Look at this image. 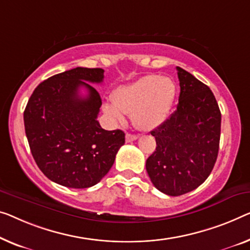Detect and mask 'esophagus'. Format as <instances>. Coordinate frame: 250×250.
Masks as SVG:
<instances>
[{
  "instance_id": "34e87169",
  "label": "esophagus",
  "mask_w": 250,
  "mask_h": 250,
  "mask_svg": "<svg viewBox=\"0 0 250 250\" xmlns=\"http://www.w3.org/2000/svg\"><path fill=\"white\" fill-rule=\"evenodd\" d=\"M138 139V136L131 135V133H126L125 135V141L126 143H131V141H135Z\"/></svg>"
}]
</instances>
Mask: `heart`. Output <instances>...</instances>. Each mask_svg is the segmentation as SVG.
<instances>
[{
  "instance_id": "1",
  "label": "heart",
  "mask_w": 250,
  "mask_h": 250,
  "mask_svg": "<svg viewBox=\"0 0 250 250\" xmlns=\"http://www.w3.org/2000/svg\"><path fill=\"white\" fill-rule=\"evenodd\" d=\"M175 93L170 78L147 75L118 86L112 93V102L104 104L103 110L114 121H122L125 113H131L138 128L151 130L166 120Z\"/></svg>"
}]
</instances>
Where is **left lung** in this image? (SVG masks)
<instances>
[{"instance_id":"left-lung-1","label":"left lung","mask_w":250,"mask_h":250,"mask_svg":"<svg viewBox=\"0 0 250 250\" xmlns=\"http://www.w3.org/2000/svg\"><path fill=\"white\" fill-rule=\"evenodd\" d=\"M176 69L177 109L150 132L157 146L146 162L151 183L170 196L191 192L208 177L221 131V112L211 89L181 67Z\"/></svg>"}]
</instances>
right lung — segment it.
Returning <instances> with one entry per match:
<instances>
[{"mask_svg":"<svg viewBox=\"0 0 250 250\" xmlns=\"http://www.w3.org/2000/svg\"><path fill=\"white\" fill-rule=\"evenodd\" d=\"M102 68L76 67L40 83L23 113L30 150L40 170L59 185L87 188L112 167L125 145L121 130L102 129L99 92L86 83H102ZM88 94L82 97L79 88Z\"/></svg>","mask_w":250,"mask_h":250,"instance_id":"obj_1","label":"right lung"}]
</instances>
